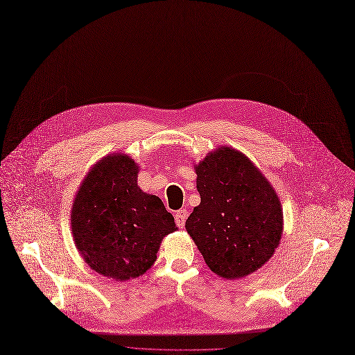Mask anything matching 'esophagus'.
I'll return each instance as SVG.
<instances>
[{"label": "esophagus", "mask_w": 355, "mask_h": 355, "mask_svg": "<svg viewBox=\"0 0 355 355\" xmlns=\"http://www.w3.org/2000/svg\"><path fill=\"white\" fill-rule=\"evenodd\" d=\"M188 218V211L185 208H181L180 211H177L175 214V222L180 228H184L185 227V220Z\"/></svg>", "instance_id": "34e87169"}]
</instances>
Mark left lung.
Listing matches in <instances>:
<instances>
[{"label":"left lung","instance_id":"obj_1","mask_svg":"<svg viewBox=\"0 0 355 355\" xmlns=\"http://www.w3.org/2000/svg\"><path fill=\"white\" fill-rule=\"evenodd\" d=\"M194 170L201 202L185 230L208 268L230 280L261 269L283 234V208L273 185L249 157L228 146L208 153Z\"/></svg>","mask_w":355,"mask_h":355}]
</instances>
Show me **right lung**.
Returning a JSON list of instances; mask_svg holds the SVG:
<instances>
[{
    "label": "right lung",
    "instance_id": "obj_1",
    "mask_svg": "<svg viewBox=\"0 0 355 355\" xmlns=\"http://www.w3.org/2000/svg\"><path fill=\"white\" fill-rule=\"evenodd\" d=\"M139 171L124 153L105 155L90 167L71 209L73 242L83 261L117 282L144 275L163 238L178 230L163 201L140 189Z\"/></svg>",
    "mask_w": 355,
    "mask_h": 355
}]
</instances>
